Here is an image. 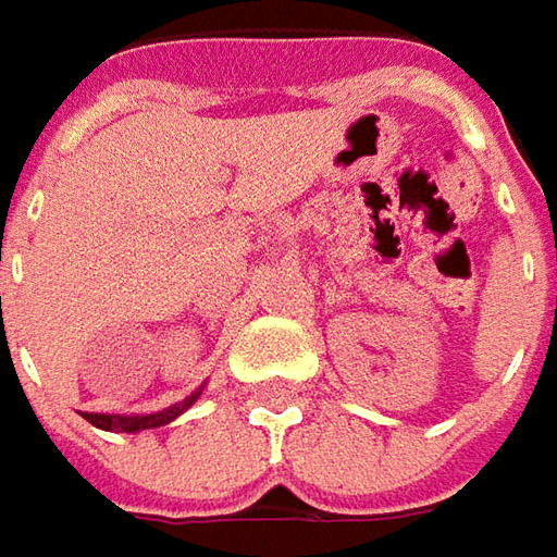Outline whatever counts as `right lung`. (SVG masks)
Listing matches in <instances>:
<instances>
[{
  "label": "right lung",
  "mask_w": 557,
  "mask_h": 557,
  "mask_svg": "<svg viewBox=\"0 0 557 557\" xmlns=\"http://www.w3.org/2000/svg\"><path fill=\"white\" fill-rule=\"evenodd\" d=\"M202 388H206V382H202L200 388H194V392L187 394L184 400L172 404V407H165V410H157V412H83V419H86V422H91L95 429H101V432L138 434V432H147V429H160V425H169V422H175L182 412L190 410V407L200 400Z\"/></svg>",
  "instance_id": "obj_1"
}]
</instances>
